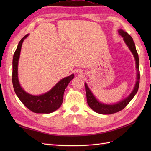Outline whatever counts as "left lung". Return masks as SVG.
Wrapping results in <instances>:
<instances>
[{"instance_id":"8db88e82","label":"left lung","mask_w":151,"mask_h":151,"mask_svg":"<svg viewBox=\"0 0 151 151\" xmlns=\"http://www.w3.org/2000/svg\"><path fill=\"white\" fill-rule=\"evenodd\" d=\"M119 34L122 37H124L123 40L124 41L125 43H126L127 45V46L129 47V49L130 50L131 52H132L134 58H135L136 69L137 70V81L136 83L135 87L134 88V90L132 91V93H131L129 97L124 99L123 101L118 102L117 104H114L111 105L104 104L101 103L100 102H99L94 97V95H93L91 91L89 90L87 84H86V83H85L86 97H87V102L89 105V106L90 107L92 110H93L95 112L101 114H112L114 113H117V112L123 110V109H124L127 106V104L129 103L130 101L132 100L133 97L135 96L139 88V79H140L139 63L138 54L137 52L135 43L134 42L132 37L123 30L120 29L119 30Z\"/></svg>"}]
</instances>
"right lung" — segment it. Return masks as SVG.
Segmentation results:
<instances>
[{
	"mask_svg": "<svg viewBox=\"0 0 151 151\" xmlns=\"http://www.w3.org/2000/svg\"><path fill=\"white\" fill-rule=\"evenodd\" d=\"M28 36L27 34L19 41L18 46L13 57L12 83L14 91L18 98L25 106L32 111L36 114H50L58 110L63 102V93L67 85L74 78L72 74L61 80L54 86V88L47 93L41 95L34 96L27 93L21 87L18 81L17 69L18 61L20 56L22 43Z\"/></svg>",
	"mask_w": 151,
	"mask_h": 151,
	"instance_id": "obj_1",
	"label": "right lung"
}]
</instances>
